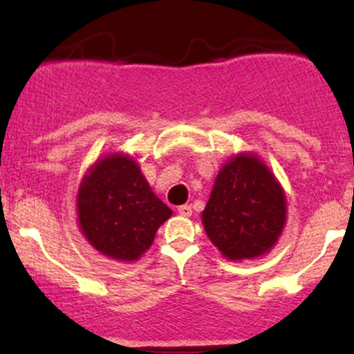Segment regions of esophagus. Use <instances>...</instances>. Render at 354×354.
Wrapping results in <instances>:
<instances>
[{
    "instance_id": "34e87169",
    "label": "esophagus",
    "mask_w": 354,
    "mask_h": 354,
    "mask_svg": "<svg viewBox=\"0 0 354 354\" xmlns=\"http://www.w3.org/2000/svg\"><path fill=\"white\" fill-rule=\"evenodd\" d=\"M178 213H180L181 216H191V214H193V208H191V205L178 206Z\"/></svg>"
}]
</instances>
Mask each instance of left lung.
<instances>
[{
	"label": "left lung",
	"instance_id": "left-lung-1",
	"mask_svg": "<svg viewBox=\"0 0 354 354\" xmlns=\"http://www.w3.org/2000/svg\"><path fill=\"white\" fill-rule=\"evenodd\" d=\"M209 241L231 261L270 253L286 225V194L254 153H238L221 166L201 213Z\"/></svg>",
	"mask_w": 354,
	"mask_h": 354
}]
</instances>
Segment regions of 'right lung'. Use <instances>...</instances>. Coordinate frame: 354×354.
Instances as JSON below:
<instances>
[{
    "instance_id": "add662e5",
    "label": "right lung",
    "mask_w": 354,
    "mask_h": 354,
    "mask_svg": "<svg viewBox=\"0 0 354 354\" xmlns=\"http://www.w3.org/2000/svg\"><path fill=\"white\" fill-rule=\"evenodd\" d=\"M80 231L98 253L136 261L153 245L173 211L165 205L128 153H109L88 168L76 196Z\"/></svg>"
}]
</instances>
